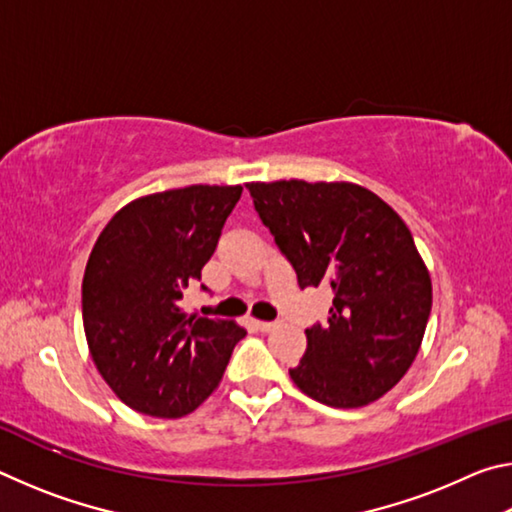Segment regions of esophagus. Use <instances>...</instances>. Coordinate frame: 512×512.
Returning a JSON list of instances; mask_svg holds the SVG:
<instances>
[{
	"label": "esophagus",
	"instance_id": "1",
	"mask_svg": "<svg viewBox=\"0 0 512 512\" xmlns=\"http://www.w3.org/2000/svg\"><path fill=\"white\" fill-rule=\"evenodd\" d=\"M255 325H257L259 332H273V329L277 327L275 320H257Z\"/></svg>",
	"mask_w": 512,
	"mask_h": 512
}]
</instances>
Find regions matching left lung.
Wrapping results in <instances>:
<instances>
[{
	"label": "left lung",
	"mask_w": 512,
	"mask_h": 512,
	"mask_svg": "<svg viewBox=\"0 0 512 512\" xmlns=\"http://www.w3.org/2000/svg\"><path fill=\"white\" fill-rule=\"evenodd\" d=\"M246 187L300 289L334 293L325 323L305 332L293 384L334 409L379 400L411 368L431 314V277L406 223L352 183Z\"/></svg>",
	"instance_id": "1"
}]
</instances>
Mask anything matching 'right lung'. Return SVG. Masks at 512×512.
<instances>
[{"instance_id": "1", "label": "right lung", "mask_w": 512, "mask_h": 512, "mask_svg": "<svg viewBox=\"0 0 512 512\" xmlns=\"http://www.w3.org/2000/svg\"><path fill=\"white\" fill-rule=\"evenodd\" d=\"M241 192V185H189L142 196L112 216L92 248L83 275L85 339L101 377L137 413H192L246 336L232 320L180 307Z\"/></svg>"}]
</instances>
